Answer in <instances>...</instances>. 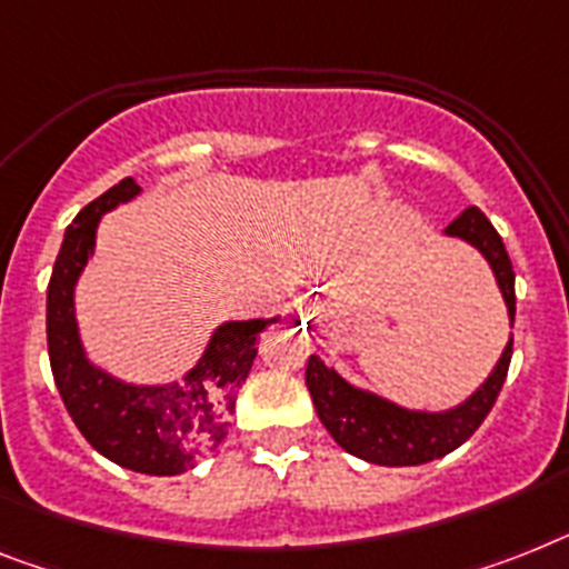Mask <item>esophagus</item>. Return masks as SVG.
Wrapping results in <instances>:
<instances>
[{
	"label": "esophagus",
	"instance_id": "1",
	"mask_svg": "<svg viewBox=\"0 0 569 569\" xmlns=\"http://www.w3.org/2000/svg\"><path fill=\"white\" fill-rule=\"evenodd\" d=\"M313 317H317V319H322V317H326V313H322V311H313Z\"/></svg>",
	"mask_w": 569,
	"mask_h": 569
}]
</instances>
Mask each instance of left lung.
Here are the masks:
<instances>
[{
	"label": "left lung",
	"mask_w": 569,
	"mask_h": 569,
	"mask_svg": "<svg viewBox=\"0 0 569 569\" xmlns=\"http://www.w3.org/2000/svg\"><path fill=\"white\" fill-rule=\"evenodd\" d=\"M445 234L465 241L486 258V264L495 273L497 288H500V296H503L509 326H515V270H511L503 238L491 227V220L477 206H471L445 229ZM509 360L511 335L488 378L465 401L453 403L448 410H410V407H401V403L389 401V398L378 396L372 389L349 383L335 366L322 363L317 355H311V360H308L305 383H308L319 421L326 425L331 439L346 453L372 465L407 468V465H425L433 462V459H442L445 453L457 450L459 445L471 439L473 430L486 421L497 396H500V389H503Z\"/></svg>",
	"instance_id": "8db88e82"
}]
</instances>
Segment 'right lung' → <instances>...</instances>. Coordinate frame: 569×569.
<instances>
[{
	"label": "right lung",
	"mask_w": 569,
	"mask_h": 569,
	"mask_svg": "<svg viewBox=\"0 0 569 569\" xmlns=\"http://www.w3.org/2000/svg\"><path fill=\"white\" fill-rule=\"evenodd\" d=\"M139 194V182L124 177L83 206L66 229L46 299L49 360L66 410L101 457L127 471L177 477L227 439L238 387L258 355V337L281 317L220 322L197 363L168 383H127L92 363L78 328L74 290L96 256V234L107 211Z\"/></svg>",
	"instance_id": "obj_1"
}]
</instances>
